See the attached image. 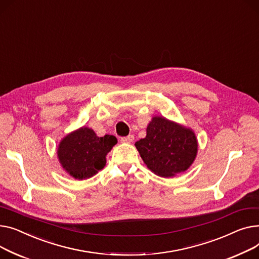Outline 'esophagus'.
Returning <instances> with one entry per match:
<instances>
[{
  "label": "esophagus",
  "mask_w": 259,
  "mask_h": 259,
  "mask_svg": "<svg viewBox=\"0 0 259 259\" xmlns=\"http://www.w3.org/2000/svg\"><path fill=\"white\" fill-rule=\"evenodd\" d=\"M134 136L133 135H128V136H126V137H123V138H121V142L122 143H132L133 141H134Z\"/></svg>",
  "instance_id": "34e87169"
}]
</instances>
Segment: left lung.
<instances>
[{
    "label": "left lung",
    "mask_w": 259,
    "mask_h": 259,
    "mask_svg": "<svg viewBox=\"0 0 259 259\" xmlns=\"http://www.w3.org/2000/svg\"><path fill=\"white\" fill-rule=\"evenodd\" d=\"M135 146L150 171L171 178L192 165L199 144L191 128L163 116H154L146 127V137Z\"/></svg>",
    "instance_id": "8db88e82"
}]
</instances>
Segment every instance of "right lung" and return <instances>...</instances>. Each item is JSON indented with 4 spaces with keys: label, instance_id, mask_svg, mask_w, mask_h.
<instances>
[{
    "label": "right lung",
    "instance_id": "1",
    "mask_svg": "<svg viewBox=\"0 0 259 259\" xmlns=\"http://www.w3.org/2000/svg\"><path fill=\"white\" fill-rule=\"evenodd\" d=\"M116 143L115 136L98 137L92 128L82 126L59 142L57 158L68 175L76 180H85L103 168L105 157Z\"/></svg>",
    "mask_w": 259,
    "mask_h": 259
}]
</instances>
